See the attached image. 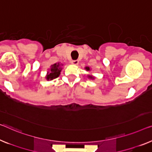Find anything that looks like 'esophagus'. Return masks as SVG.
<instances>
[{"label": "esophagus", "instance_id": "esophagus-1", "mask_svg": "<svg viewBox=\"0 0 152 152\" xmlns=\"http://www.w3.org/2000/svg\"><path fill=\"white\" fill-rule=\"evenodd\" d=\"M78 63H79V61L78 60H74V61H72V63L73 65H78Z\"/></svg>", "mask_w": 152, "mask_h": 152}]
</instances>
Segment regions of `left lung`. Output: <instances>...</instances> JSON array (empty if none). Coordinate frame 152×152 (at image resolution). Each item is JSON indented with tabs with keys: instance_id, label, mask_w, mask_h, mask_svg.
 Here are the masks:
<instances>
[{
	"instance_id": "obj_1",
	"label": "left lung",
	"mask_w": 152,
	"mask_h": 152,
	"mask_svg": "<svg viewBox=\"0 0 152 152\" xmlns=\"http://www.w3.org/2000/svg\"><path fill=\"white\" fill-rule=\"evenodd\" d=\"M85 69L87 70V71H89V70H90L89 67H85ZM88 77H89V78H91V79H94V77L92 76H89H89H88Z\"/></svg>"
}]
</instances>
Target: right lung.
I'll list each match as a JSON object with an SVG mask.
<instances>
[{
	"label": "right lung",
	"mask_w": 152,
	"mask_h": 152,
	"mask_svg": "<svg viewBox=\"0 0 152 152\" xmlns=\"http://www.w3.org/2000/svg\"><path fill=\"white\" fill-rule=\"evenodd\" d=\"M62 68L61 67V65L59 63H54V65H51L50 71L48 72L47 75L46 76V78L47 80H52L54 78H56L57 77L59 76L61 74V71Z\"/></svg>",
	"instance_id": "1"
}]
</instances>
